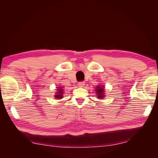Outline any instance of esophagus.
<instances>
[{
    "label": "esophagus",
    "instance_id": "obj_1",
    "mask_svg": "<svg viewBox=\"0 0 158 158\" xmlns=\"http://www.w3.org/2000/svg\"><path fill=\"white\" fill-rule=\"evenodd\" d=\"M84 85H85V82H83V81L79 82V83H78V86H79V87H84Z\"/></svg>",
    "mask_w": 158,
    "mask_h": 158
}]
</instances>
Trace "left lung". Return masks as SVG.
Returning a JSON list of instances; mask_svg holds the SVG:
<instances>
[{"label":"left lung","mask_w":158,"mask_h":158,"mask_svg":"<svg viewBox=\"0 0 158 158\" xmlns=\"http://www.w3.org/2000/svg\"><path fill=\"white\" fill-rule=\"evenodd\" d=\"M105 87L103 85H98V86L95 87V94L98 97V99H103L106 95H105Z\"/></svg>","instance_id":"obj_1"}]
</instances>
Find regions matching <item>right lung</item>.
Returning <instances> with one entry per match:
<instances>
[{
  "mask_svg": "<svg viewBox=\"0 0 158 158\" xmlns=\"http://www.w3.org/2000/svg\"><path fill=\"white\" fill-rule=\"evenodd\" d=\"M54 97L57 99H60L63 98V89L62 87H57V89Z\"/></svg>",
  "mask_w": 158,
  "mask_h": 158,
  "instance_id": "add662e5",
  "label": "right lung"
}]
</instances>
